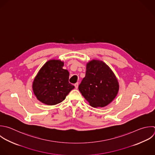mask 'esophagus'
<instances>
[{"label": "esophagus", "instance_id": "34e87169", "mask_svg": "<svg viewBox=\"0 0 155 155\" xmlns=\"http://www.w3.org/2000/svg\"><path fill=\"white\" fill-rule=\"evenodd\" d=\"M78 85H79V84L78 83H76L74 84V87H75V88L76 89H78Z\"/></svg>", "mask_w": 155, "mask_h": 155}]
</instances>
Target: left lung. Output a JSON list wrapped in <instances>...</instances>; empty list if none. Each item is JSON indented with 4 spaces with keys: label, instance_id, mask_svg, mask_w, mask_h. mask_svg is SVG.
Segmentation results:
<instances>
[{
    "label": "left lung",
    "instance_id": "obj_1",
    "mask_svg": "<svg viewBox=\"0 0 155 155\" xmlns=\"http://www.w3.org/2000/svg\"><path fill=\"white\" fill-rule=\"evenodd\" d=\"M114 73L104 62L92 60L87 64L85 76L79 90L93 107H104L111 102L119 91Z\"/></svg>",
    "mask_w": 155,
    "mask_h": 155
}]
</instances>
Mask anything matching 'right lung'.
Segmentation results:
<instances>
[{
    "mask_svg": "<svg viewBox=\"0 0 155 155\" xmlns=\"http://www.w3.org/2000/svg\"><path fill=\"white\" fill-rule=\"evenodd\" d=\"M64 62L50 60L41 68L33 83V90L41 102L53 105L62 102L74 87L68 82L69 72Z\"/></svg>",
    "mask_w": 155,
    "mask_h": 155,
    "instance_id": "right-lung-1",
    "label": "right lung"
}]
</instances>
